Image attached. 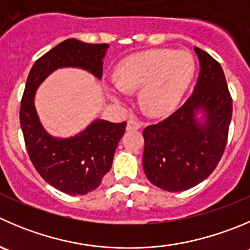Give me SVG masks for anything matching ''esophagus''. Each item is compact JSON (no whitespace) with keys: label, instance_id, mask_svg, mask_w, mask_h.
Returning <instances> with one entry per match:
<instances>
[{"label":"esophagus","instance_id":"esophagus-1","mask_svg":"<svg viewBox=\"0 0 250 250\" xmlns=\"http://www.w3.org/2000/svg\"><path fill=\"white\" fill-rule=\"evenodd\" d=\"M140 127H142V125L134 120H129L127 122V130H137L139 129Z\"/></svg>","mask_w":250,"mask_h":250}]
</instances>
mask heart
<instances>
[{
    "label": "heart",
    "mask_w": 250,
    "mask_h": 250,
    "mask_svg": "<svg viewBox=\"0 0 250 250\" xmlns=\"http://www.w3.org/2000/svg\"><path fill=\"white\" fill-rule=\"evenodd\" d=\"M195 73V61L187 51L156 48L125 58L116 68V81L107 86L115 103L127 91L140 89L143 107L151 115H165L178 106Z\"/></svg>",
    "instance_id": "1"
}]
</instances>
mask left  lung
Wrapping results in <instances>:
<instances>
[{"instance_id": "8db88e82", "label": "left lung", "mask_w": 250, "mask_h": 250, "mask_svg": "<svg viewBox=\"0 0 250 250\" xmlns=\"http://www.w3.org/2000/svg\"><path fill=\"white\" fill-rule=\"evenodd\" d=\"M200 72L189 99L169 117L143 132V168L154 186L183 192L216 168L226 147L232 99L217 61L194 47Z\"/></svg>"}]
</instances>
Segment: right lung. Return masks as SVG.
<instances>
[{
	"instance_id": "obj_1",
	"label": "right lung",
	"mask_w": 250,
	"mask_h": 250,
	"mask_svg": "<svg viewBox=\"0 0 250 250\" xmlns=\"http://www.w3.org/2000/svg\"><path fill=\"white\" fill-rule=\"evenodd\" d=\"M108 47L107 43L67 39L39 58L26 79L21 104V127L29 157L50 186L69 195H84L100 186L112 166L127 123L96 118L73 137H53L41 125L35 94L41 83L60 68H81L100 81Z\"/></svg>"
}]
</instances>
